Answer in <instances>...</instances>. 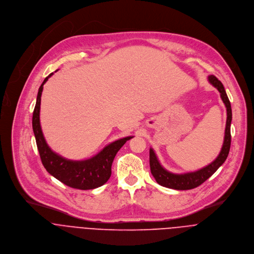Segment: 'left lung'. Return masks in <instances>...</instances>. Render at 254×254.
I'll list each match as a JSON object with an SVG mask.
<instances>
[{
	"mask_svg": "<svg viewBox=\"0 0 254 254\" xmlns=\"http://www.w3.org/2000/svg\"><path fill=\"white\" fill-rule=\"evenodd\" d=\"M208 81L211 85H213L220 93V97L226 107L227 111V119H226V127H225V135L224 141L221 148V151L217 158L211 162L209 165L199 169L194 172H188L183 174H174L162 167L158 158L155 154L153 149L150 148L149 152V162H150V170L152 175L155 178L156 182L161 186L176 189V190H189L193 189L199 185H201L204 181H206L226 160L231 143V134H230V125L232 120V111L231 105L227 94L224 90L222 83L213 75L208 76Z\"/></svg>",
	"mask_w": 254,
	"mask_h": 254,
	"instance_id": "8db88e82",
	"label": "left lung"
}]
</instances>
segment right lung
Returning <instances> with one entry per match:
<instances>
[{
  "instance_id": "add662e5",
  "label": "right lung",
  "mask_w": 254,
  "mask_h": 254,
  "mask_svg": "<svg viewBox=\"0 0 254 254\" xmlns=\"http://www.w3.org/2000/svg\"><path fill=\"white\" fill-rule=\"evenodd\" d=\"M52 75L53 73H51L46 77L39 88L32 120L33 131L42 163L51 175L69 187L88 190L102 186L111 176V166L117 152L126 141L133 138V136L112 142L102 151H100L97 155L87 160H68L55 153L48 146L40 124V105L43 86Z\"/></svg>"
}]
</instances>
